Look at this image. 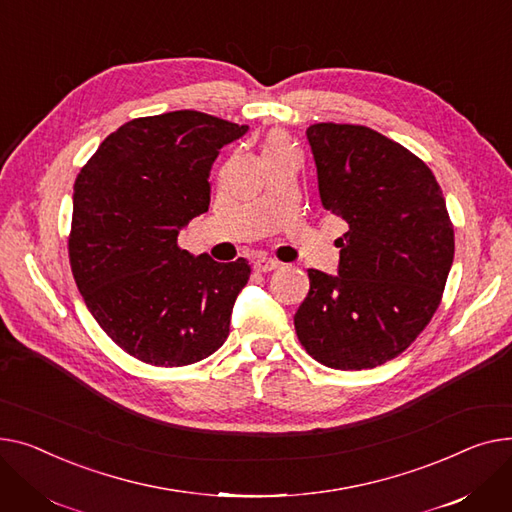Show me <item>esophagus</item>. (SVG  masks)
<instances>
[{
	"label": "esophagus",
	"instance_id": "34e87169",
	"mask_svg": "<svg viewBox=\"0 0 512 512\" xmlns=\"http://www.w3.org/2000/svg\"><path fill=\"white\" fill-rule=\"evenodd\" d=\"M277 266H279V262L273 258H256L254 260V270H258V273H270V270H275Z\"/></svg>",
	"mask_w": 512,
	"mask_h": 512
}]
</instances>
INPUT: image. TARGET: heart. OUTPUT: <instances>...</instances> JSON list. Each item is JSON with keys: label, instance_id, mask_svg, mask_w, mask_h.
Returning <instances> with one entry per match:
<instances>
[{"label": "heart", "instance_id": "1", "mask_svg": "<svg viewBox=\"0 0 512 512\" xmlns=\"http://www.w3.org/2000/svg\"><path fill=\"white\" fill-rule=\"evenodd\" d=\"M279 144H285L281 138H273V140H268L266 142V146L264 148H270V146H279Z\"/></svg>", "mask_w": 512, "mask_h": 512}]
</instances>
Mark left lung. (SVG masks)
Returning <instances> with one entry per match:
<instances>
[{
    "label": "left lung",
    "mask_w": 512,
    "mask_h": 512,
    "mask_svg": "<svg viewBox=\"0 0 512 512\" xmlns=\"http://www.w3.org/2000/svg\"><path fill=\"white\" fill-rule=\"evenodd\" d=\"M322 206L349 229L339 275L310 268L295 312L299 343L335 370L376 368L403 353L440 306L455 231L430 167L366 126L306 130Z\"/></svg>",
    "instance_id": "obj_1"
}]
</instances>
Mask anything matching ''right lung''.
I'll return each instance as SVG.
<instances>
[{
    "mask_svg": "<svg viewBox=\"0 0 512 512\" xmlns=\"http://www.w3.org/2000/svg\"><path fill=\"white\" fill-rule=\"evenodd\" d=\"M246 132L192 109L138 117L109 134L76 177L74 281L111 341L144 364H196L229 335L248 260L192 256L177 235L208 210L219 150Z\"/></svg>",
    "mask_w": 512,
    "mask_h": 512,
    "instance_id": "right-lung-1",
    "label": "right lung"
}]
</instances>
